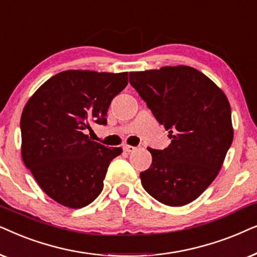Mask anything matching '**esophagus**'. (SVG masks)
<instances>
[{
	"mask_svg": "<svg viewBox=\"0 0 257 257\" xmlns=\"http://www.w3.org/2000/svg\"><path fill=\"white\" fill-rule=\"evenodd\" d=\"M135 149H136L135 147H133V146H128V145L123 146V150H124V152H126V153H133Z\"/></svg>",
	"mask_w": 257,
	"mask_h": 257,
	"instance_id": "34e87169",
	"label": "esophagus"
}]
</instances>
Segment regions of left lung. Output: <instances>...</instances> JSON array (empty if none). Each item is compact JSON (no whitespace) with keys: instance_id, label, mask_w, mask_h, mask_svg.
<instances>
[{"instance_id":"1","label":"left lung","mask_w":257,"mask_h":257,"mask_svg":"<svg viewBox=\"0 0 257 257\" xmlns=\"http://www.w3.org/2000/svg\"><path fill=\"white\" fill-rule=\"evenodd\" d=\"M129 82L172 140L163 150L148 148L153 162L140 174L143 188L167 206L193 202L217 176L231 146L227 96L187 66L132 71Z\"/></svg>"}]
</instances>
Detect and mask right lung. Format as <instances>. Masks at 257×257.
I'll return each instance as SVG.
<instances>
[{
  "mask_svg": "<svg viewBox=\"0 0 257 257\" xmlns=\"http://www.w3.org/2000/svg\"><path fill=\"white\" fill-rule=\"evenodd\" d=\"M128 73L66 70L44 82L21 116L22 160L48 196L64 207L88 206L101 194L121 148L91 141V124H107L110 102Z\"/></svg>",
  "mask_w": 257,
  "mask_h": 257,
  "instance_id": "obj_1",
  "label": "right lung"
}]
</instances>
